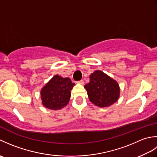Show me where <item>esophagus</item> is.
I'll return each instance as SVG.
<instances>
[{
	"label": "esophagus",
	"instance_id": "1",
	"mask_svg": "<svg viewBox=\"0 0 157 157\" xmlns=\"http://www.w3.org/2000/svg\"><path fill=\"white\" fill-rule=\"evenodd\" d=\"M77 83H78V84H79L83 85L84 84V79H81V80L77 82Z\"/></svg>",
	"mask_w": 157,
	"mask_h": 157
}]
</instances>
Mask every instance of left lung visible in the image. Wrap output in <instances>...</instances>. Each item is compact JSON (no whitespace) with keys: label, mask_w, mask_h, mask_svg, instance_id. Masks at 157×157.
<instances>
[{"label":"left lung","mask_w":157,"mask_h":157,"mask_svg":"<svg viewBox=\"0 0 157 157\" xmlns=\"http://www.w3.org/2000/svg\"><path fill=\"white\" fill-rule=\"evenodd\" d=\"M90 82L84 86L90 101L100 107L117 102L120 93L117 82L101 71H95L90 75Z\"/></svg>","instance_id":"left-lung-1"}]
</instances>
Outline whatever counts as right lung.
I'll return each instance as SVG.
<instances>
[{
    "mask_svg": "<svg viewBox=\"0 0 157 157\" xmlns=\"http://www.w3.org/2000/svg\"><path fill=\"white\" fill-rule=\"evenodd\" d=\"M75 84L68 78L55 75L41 90L42 104L46 108L59 110L67 105Z\"/></svg>",
    "mask_w": 157,
    "mask_h": 157,
    "instance_id": "add662e5",
    "label": "right lung"
}]
</instances>
